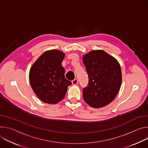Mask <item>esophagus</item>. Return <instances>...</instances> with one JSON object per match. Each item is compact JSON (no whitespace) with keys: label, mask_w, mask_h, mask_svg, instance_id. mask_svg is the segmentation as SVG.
<instances>
[{"label":"esophagus","mask_w":148,"mask_h":148,"mask_svg":"<svg viewBox=\"0 0 148 148\" xmlns=\"http://www.w3.org/2000/svg\"><path fill=\"white\" fill-rule=\"evenodd\" d=\"M72 84H73V85H77L78 83H79L78 80H77V79H75L73 80H72Z\"/></svg>","instance_id":"esophagus-1"}]
</instances>
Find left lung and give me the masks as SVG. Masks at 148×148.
Here are the masks:
<instances>
[{
	"label": "left lung",
	"mask_w": 148,
	"mask_h": 148,
	"mask_svg": "<svg viewBox=\"0 0 148 148\" xmlns=\"http://www.w3.org/2000/svg\"><path fill=\"white\" fill-rule=\"evenodd\" d=\"M89 76L83 97L90 107L100 108L116 97L122 84V71L118 61L103 50H95L83 55Z\"/></svg>",
	"instance_id": "left-lung-1"
}]
</instances>
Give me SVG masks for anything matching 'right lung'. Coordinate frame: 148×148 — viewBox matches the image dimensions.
<instances>
[{"mask_svg": "<svg viewBox=\"0 0 148 148\" xmlns=\"http://www.w3.org/2000/svg\"><path fill=\"white\" fill-rule=\"evenodd\" d=\"M65 54L57 49L45 52L29 71L30 86L39 99L46 103L56 104L65 96L72 84L64 77L62 62Z\"/></svg>", "mask_w": 148, "mask_h": 148, "instance_id": "add662e5", "label": "right lung"}]
</instances>
